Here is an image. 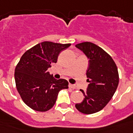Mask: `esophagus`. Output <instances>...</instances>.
Listing matches in <instances>:
<instances>
[{
    "mask_svg": "<svg viewBox=\"0 0 133 133\" xmlns=\"http://www.w3.org/2000/svg\"><path fill=\"white\" fill-rule=\"evenodd\" d=\"M69 88L71 89H75V88H76V86L72 84H69Z\"/></svg>",
    "mask_w": 133,
    "mask_h": 133,
    "instance_id": "esophagus-1",
    "label": "esophagus"
}]
</instances>
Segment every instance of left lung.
Listing matches in <instances>:
<instances>
[{
  "label": "left lung",
  "mask_w": 133,
  "mask_h": 133,
  "mask_svg": "<svg viewBox=\"0 0 133 133\" xmlns=\"http://www.w3.org/2000/svg\"><path fill=\"white\" fill-rule=\"evenodd\" d=\"M75 46L89 59V86L86 91L81 89L84 100L75 107L82 113L93 114L106 106L115 94L119 81L118 69L112 57L97 44L84 42Z\"/></svg>",
  "instance_id": "1"
}]
</instances>
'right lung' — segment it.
<instances>
[{"label": "right lung", "mask_w": 133, "mask_h": 133, "mask_svg": "<svg viewBox=\"0 0 133 133\" xmlns=\"http://www.w3.org/2000/svg\"><path fill=\"white\" fill-rule=\"evenodd\" d=\"M71 44L44 41L26 50L16 65L15 78L16 89L27 106L45 112L55 104L59 91L69 88L65 79H55L48 69L57 62L60 52Z\"/></svg>", "instance_id": "right-lung-1"}]
</instances>
